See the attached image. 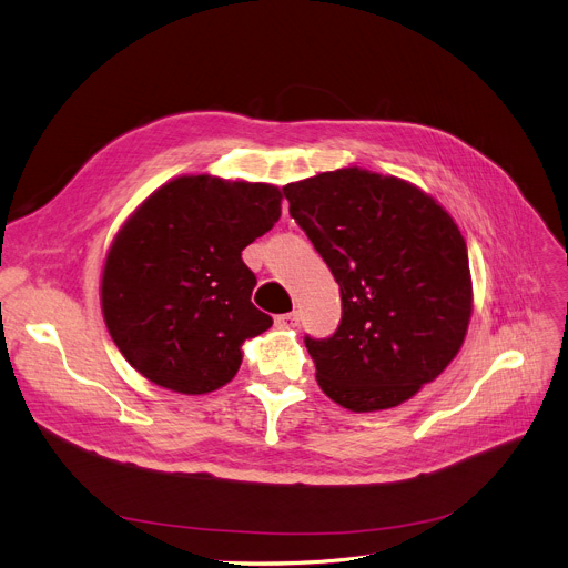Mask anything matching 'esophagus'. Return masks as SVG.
<instances>
[{
    "instance_id": "1",
    "label": "esophagus",
    "mask_w": 568,
    "mask_h": 568,
    "mask_svg": "<svg viewBox=\"0 0 568 568\" xmlns=\"http://www.w3.org/2000/svg\"><path fill=\"white\" fill-rule=\"evenodd\" d=\"M297 321H300V314H297V312H291V314H280V316H275V325H277V327H284V329H288V327H295V325H297Z\"/></svg>"
}]
</instances>
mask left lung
I'll use <instances>...</instances> for the list:
<instances>
[{
    "instance_id": "8db88e82",
    "label": "left lung",
    "mask_w": 568,
    "mask_h": 568,
    "mask_svg": "<svg viewBox=\"0 0 568 568\" xmlns=\"http://www.w3.org/2000/svg\"><path fill=\"white\" fill-rule=\"evenodd\" d=\"M284 196L342 291L335 335L305 337L321 389L353 413L402 406L447 369L470 325L458 224L417 185L355 164Z\"/></svg>"
}]
</instances>
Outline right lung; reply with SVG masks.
Segmentation results:
<instances>
[{
    "label": "right lung",
    "instance_id": "obj_1",
    "mask_svg": "<svg viewBox=\"0 0 568 568\" xmlns=\"http://www.w3.org/2000/svg\"><path fill=\"white\" fill-rule=\"evenodd\" d=\"M282 215L271 183L185 174L158 187L114 236L100 307L121 355L151 383L209 394L236 376L245 339L273 325L252 305L241 252Z\"/></svg>",
    "mask_w": 568,
    "mask_h": 568
}]
</instances>
